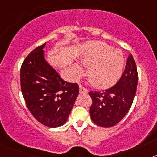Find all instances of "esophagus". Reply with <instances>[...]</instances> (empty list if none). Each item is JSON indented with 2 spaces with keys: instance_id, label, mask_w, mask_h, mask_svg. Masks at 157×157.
<instances>
[{
  "instance_id": "34e87169",
  "label": "esophagus",
  "mask_w": 157,
  "mask_h": 157,
  "mask_svg": "<svg viewBox=\"0 0 157 157\" xmlns=\"http://www.w3.org/2000/svg\"><path fill=\"white\" fill-rule=\"evenodd\" d=\"M78 86H79V92L80 93H87L88 92V90H87L85 86H83L81 83H79V85Z\"/></svg>"
}]
</instances>
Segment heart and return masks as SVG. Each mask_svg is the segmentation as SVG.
Here are the masks:
<instances>
[{
	"instance_id": "obj_1",
	"label": "heart",
	"mask_w": 157,
	"mask_h": 157,
	"mask_svg": "<svg viewBox=\"0 0 157 157\" xmlns=\"http://www.w3.org/2000/svg\"><path fill=\"white\" fill-rule=\"evenodd\" d=\"M83 66L87 67V78L91 84L100 89L113 86L121 76L125 63L121 50L112 48L102 41H92L86 45L81 57ZM76 77L82 75L78 65L73 66Z\"/></svg>"
}]
</instances>
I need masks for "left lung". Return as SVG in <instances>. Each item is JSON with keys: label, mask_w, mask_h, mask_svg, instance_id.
Listing matches in <instances>:
<instances>
[{"label": "left lung", "mask_w": 157, "mask_h": 157, "mask_svg": "<svg viewBox=\"0 0 157 157\" xmlns=\"http://www.w3.org/2000/svg\"><path fill=\"white\" fill-rule=\"evenodd\" d=\"M138 71L132 55L116 85L102 91L90 90L91 120L98 126L111 127L120 123L130 110L138 86Z\"/></svg>", "instance_id": "left-lung-1"}]
</instances>
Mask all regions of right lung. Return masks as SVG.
Segmentation results:
<instances>
[{
    "label": "right lung",
    "instance_id": "add662e5",
    "mask_svg": "<svg viewBox=\"0 0 157 157\" xmlns=\"http://www.w3.org/2000/svg\"><path fill=\"white\" fill-rule=\"evenodd\" d=\"M45 43L25 58L20 85L27 109L37 121L48 127L64 124L79 93L77 83L65 82L44 58Z\"/></svg>",
    "mask_w": 157,
    "mask_h": 157
}]
</instances>
